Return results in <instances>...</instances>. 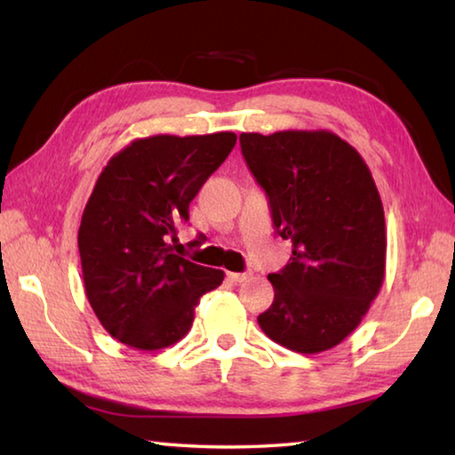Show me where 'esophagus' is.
Segmentation results:
<instances>
[{
	"mask_svg": "<svg viewBox=\"0 0 455 455\" xmlns=\"http://www.w3.org/2000/svg\"><path fill=\"white\" fill-rule=\"evenodd\" d=\"M228 279L233 283H244L251 279V273H228Z\"/></svg>",
	"mask_w": 455,
	"mask_h": 455,
	"instance_id": "34e87169",
	"label": "esophagus"
}]
</instances>
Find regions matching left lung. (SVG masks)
Segmentation results:
<instances>
[{
    "mask_svg": "<svg viewBox=\"0 0 455 455\" xmlns=\"http://www.w3.org/2000/svg\"><path fill=\"white\" fill-rule=\"evenodd\" d=\"M241 150L292 257L268 275L259 315L268 339L297 353L335 347L357 329L385 276V217L365 160L327 130L243 132Z\"/></svg>",
    "mask_w": 455,
    "mask_h": 455,
    "instance_id": "obj_1",
    "label": "left lung"
}]
</instances>
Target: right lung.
Here are the masks:
<instances>
[{
    "instance_id": "obj_1",
    "label": "right lung",
    "mask_w": 455,
    "mask_h": 455,
    "mask_svg": "<svg viewBox=\"0 0 455 455\" xmlns=\"http://www.w3.org/2000/svg\"><path fill=\"white\" fill-rule=\"evenodd\" d=\"M235 144L233 132L138 138L100 172L78 230L82 276L98 321L128 347L180 341L200 297L225 279L174 255L168 243Z\"/></svg>"
}]
</instances>
